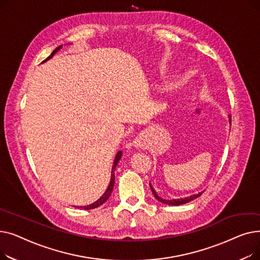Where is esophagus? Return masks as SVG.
I'll use <instances>...</instances> for the list:
<instances>
[{
  "label": "esophagus",
  "mask_w": 260,
  "mask_h": 260,
  "mask_svg": "<svg viewBox=\"0 0 260 260\" xmlns=\"http://www.w3.org/2000/svg\"><path fill=\"white\" fill-rule=\"evenodd\" d=\"M134 145H135V147H137V148H143V147H145V142H144V140L142 138L139 137V138H136L135 139Z\"/></svg>",
  "instance_id": "34e87169"
}]
</instances>
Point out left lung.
I'll list each match as a JSON object with an SVG mask.
<instances>
[{"mask_svg": "<svg viewBox=\"0 0 260 260\" xmlns=\"http://www.w3.org/2000/svg\"><path fill=\"white\" fill-rule=\"evenodd\" d=\"M229 117H230V118H229V122H230V124H231V116H229ZM149 185H151L152 192H153L155 198H156L158 201H160V202H162V203H165V204H168V206H175V207H176V206H181V204H185V203H187V202H189V201H192V200L198 198L199 196H201L202 193H203V192H199L198 194L190 195V196L185 197V198H179V199H172V200H169V199H163V198H161L160 196H158L157 192L155 190V188L152 186L151 182H149Z\"/></svg>", "mask_w": 260, "mask_h": 260, "instance_id": "left-lung-1", "label": "left lung"}]
</instances>
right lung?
<instances>
[{
    "label": "right lung",
    "instance_id": "right-lung-1",
    "mask_svg": "<svg viewBox=\"0 0 260 260\" xmlns=\"http://www.w3.org/2000/svg\"><path fill=\"white\" fill-rule=\"evenodd\" d=\"M61 48H62V45H60L59 47H57L56 49H54V50L51 52L50 56H49L46 60H44V61H43V63H44V62H46V61H48L49 59H51V58L54 56V53H57ZM121 157H122V152H121V151H119V152L117 153L116 157H115V161H114V165H113V168H112L111 181H109L108 187L106 188V190L104 192V194H103V195H102V196H101L97 201H94L93 203L89 204V206H84V207H75V208L84 209V210H92V209H95V208H98V207L102 206V204H103V203H104V202L109 198V196H111V194H112V192H113L114 185H115V170H116V167H117V165H118L119 160L121 159Z\"/></svg>",
    "mask_w": 260,
    "mask_h": 260
}]
</instances>
